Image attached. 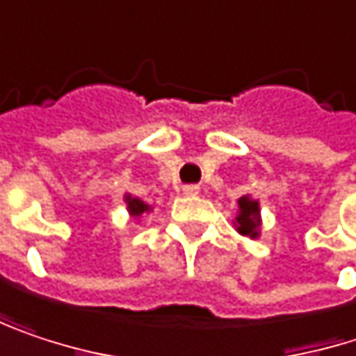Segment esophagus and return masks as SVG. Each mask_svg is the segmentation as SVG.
I'll use <instances>...</instances> for the list:
<instances>
[{"label": "esophagus", "instance_id": "obj_1", "mask_svg": "<svg viewBox=\"0 0 356 356\" xmlns=\"http://www.w3.org/2000/svg\"><path fill=\"white\" fill-rule=\"evenodd\" d=\"M183 193L185 195H197L200 193V185H185L183 187Z\"/></svg>", "mask_w": 356, "mask_h": 356}]
</instances>
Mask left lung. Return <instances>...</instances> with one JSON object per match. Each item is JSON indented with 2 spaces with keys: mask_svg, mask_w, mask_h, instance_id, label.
<instances>
[{
  "mask_svg": "<svg viewBox=\"0 0 356 356\" xmlns=\"http://www.w3.org/2000/svg\"><path fill=\"white\" fill-rule=\"evenodd\" d=\"M241 216L236 218L238 222V232L244 236H257V226H259V204L243 197L241 202Z\"/></svg>",
  "mask_w": 356,
  "mask_h": 356,
  "instance_id": "obj_1",
  "label": "left lung"
}]
</instances>
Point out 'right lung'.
<instances>
[{
	"mask_svg": "<svg viewBox=\"0 0 356 356\" xmlns=\"http://www.w3.org/2000/svg\"><path fill=\"white\" fill-rule=\"evenodd\" d=\"M128 202V210L132 216H140V213H145L148 210V206H146L145 202H140V200H132V197H128L126 200Z\"/></svg>",
	"mask_w": 356,
	"mask_h": 356,
	"instance_id": "1",
	"label": "right lung"
}]
</instances>
